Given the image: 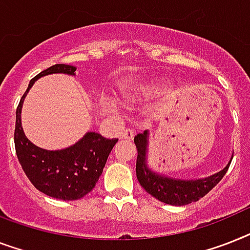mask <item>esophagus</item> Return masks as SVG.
Segmentation results:
<instances>
[{
  "label": "esophagus",
  "instance_id": "obj_1",
  "mask_svg": "<svg viewBox=\"0 0 250 250\" xmlns=\"http://www.w3.org/2000/svg\"><path fill=\"white\" fill-rule=\"evenodd\" d=\"M121 137L122 139L125 140H128V141H131V140H133V137H135V131L132 128H125L122 131L121 133Z\"/></svg>",
  "mask_w": 250,
  "mask_h": 250
}]
</instances>
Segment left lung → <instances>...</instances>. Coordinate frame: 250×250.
Here are the masks:
<instances>
[{
  "instance_id": "1",
  "label": "left lung",
  "mask_w": 250,
  "mask_h": 250,
  "mask_svg": "<svg viewBox=\"0 0 250 250\" xmlns=\"http://www.w3.org/2000/svg\"><path fill=\"white\" fill-rule=\"evenodd\" d=\"M135 145L137 149L136 159V176L140 185L149 192L150 195L157 198L160 202L171 206H186L192 202L206 196L208 192L224 178L230 163L218 173L202 180H173L163 177L154 173L146 166V145H147V131L135 136Z\"/></svg>"
}]
</instances>
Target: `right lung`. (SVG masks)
Returning a JSON list of instances; mask_svg holds the SVG:
<instances>
[{"mask_svg": "<svg viewBox=\"0 0 250 250\" xmlns=\"http://www.w3.org/2000/svg\"><path fill=\"white\" fill-rule=\"evenodd\" d=\"M76 66L55 64L30 79L29 86L16 107L15 143L16 157L24 173L41 192L60 200H77L88 194L99 181L107 157L118 139H105L99 133L88 132L82 140L64 150L41 149L24 135L20 111L24 97L36 79L52 74L65 73L74 76Z\"/></svg>", "mask_w": 250, "mask_h": 250, "instance_id": "obj_1", "label": "right lung"}]
</instances>
